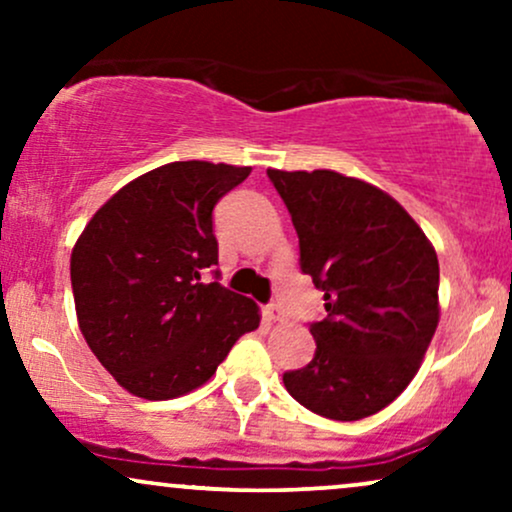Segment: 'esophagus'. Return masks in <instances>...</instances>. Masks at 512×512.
Here are the masks:
<instances>
[{
    "label": "esophagus",
    "instance_id": "obj_1",
    "mask_svg": "<svg viewBox=\"0 0 512 512\" xmlns=\"http://www.w3.org/2000/svg\"><path fill=\"white\" fill-rule=\"evenodd\" d=\"M264 317H267V320H272V322L284 320V308H281V303L272 301V303L264 305Z\"/></svg>",
    "mask_w": 512,
    "mask_h": 512
}]
</instances>
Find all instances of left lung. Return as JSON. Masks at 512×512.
Returning <instances> with one entry per match:
<instances>
[{
  "instance_id": "8db88e82",
  "label": "left lung",
  "mask_w": 512,
  "mask_h": 512,
  "mask_svg": "<svg viewBox=\"0 0 512 512\" xmlns=\"http://www.w3.org/2000/svg\"><path fill=\"white\" fill-rule=\"evenodd\" d=\"M289 209L301 272L325 291L317 349L284 385L305 409L358 421L402 395L438 327V257L390 195L334 170H267Z\"/></svg>"
}]
</instances>
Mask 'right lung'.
Returning a JSON list of instances; mask_svg holds the SVG:
<instances>
[{"label": "right lung", "mask_w": 512, "mask_h": 512, "mask_svg": "<svg viewBox=\"0 0 512 512\" xmlns=\"http://www.w3.org/2000/svg\"><path fill=\"white\" fill-rule=\"evenodd\" d=\"M250 168L175 161L132 180L93 214L72 252L79 330L132 395L204 385L260 313L204 272L219 264L214 207Z\"/></svg>", "instance_id": "obj_1"}]
</instances>
